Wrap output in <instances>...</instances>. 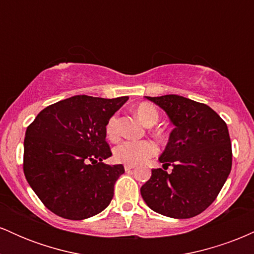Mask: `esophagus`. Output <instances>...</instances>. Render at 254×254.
Wrapping results in <instances>:
<instances>
[{"label":"esophagus","instance_id":"obj_1","mask_svg":"<svg viewBox=\"0 0 254 254\" xmlns=\"http://www.w3.org/2000/svg\"><path fill=\"white\" fill-rule=\"evenodd\" d=\"M133 168H135V166L133 165H124V170L125 171H131V170H133Z\"/></svg>","mask_w":254,"mask_h":254}]
</instances>
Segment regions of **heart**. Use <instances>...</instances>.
<instances>
[{
  "mask_svg": "<svg viewBox=\"0 0 254 254\" xmlns=\"http://www.w3.org/2000/svg\"><path fill=\"white\" fill-rule=\"evenodd\" d=\"M135 113L139 121L145 125H154L159 121V111L153 104L141 103L136 106ZM107 138L116 139L118 137V115L115 113L107 121L105 127ZM157 153L155 143L148 139L143 141H125L113 150V156L119 162L127 165H139Z\"/></svg>",
  "mask_w": 254,
  "mask_h": 254,
  "instance_id": "b5f03b06",
  "label": "heart"
}]
</instances>
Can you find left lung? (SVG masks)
<instances>
[{
  "label": "left lung",
  "instance_id": "8db88e82",
  "mask_svg": "<svg viewBox=\"0 0 254 254\" xmlns=\"http://www.w3.org/2000/svg\"><path fill=\"white\" fill-rule=\"evenodd\" d=\"M167 113L174 129L160 162L141 188L151 210L190 218L216 199L232 170V144L226 122L208 105L176 94L145 97ZM172 166V172L165 171Z\"/></svg>",
  "mask_w": 254,
  "mask_h": 254
}]
</instances>
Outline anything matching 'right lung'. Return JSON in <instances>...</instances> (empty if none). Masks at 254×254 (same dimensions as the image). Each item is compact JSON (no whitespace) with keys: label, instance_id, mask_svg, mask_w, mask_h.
Segmentation results:
<instances>
[{"label":"right lung","instance_id":"1","mask_svg":"<svg viewBox=\"0 0 254 254\" xmlns=\"http://www.w3.org/2000/svg\"><path fill=\"white\" fill-rule=\"evenodd\" d=\"M129 97L75 95L45 107L27 127L24 173L49 210L84 220L107 208L123 165H105L112 155L107 121Z\"/></svg>","mask_w":254,"mask_h":254}]
</instances>
